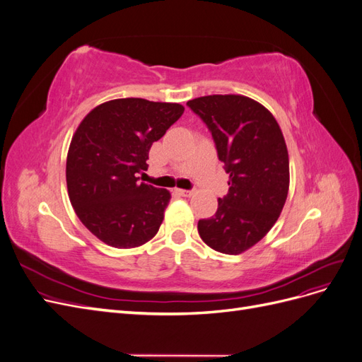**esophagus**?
Returning a JSON list of instances; mask_svg holds the SVG:
<instances>
[{
  "label": "esophagus",
  "mask_w": 362,
  "mask_h": 362,
  "mask_svg": "<svg viewBox=\"0 0 362 362\" xmlns=\"http://www.w3.org/2000/svg\"><path fill=\"white\" fill-rule=\"evenodd\" d=\"M181 196H192L194 192L193 190H182V189H180V190H177Z\"/></svg>",
  "instance_id": "obj_1"
}]
</instances>
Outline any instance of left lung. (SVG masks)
<instances>
[{
    "mask_svg": "<svg viewBox=\"0 0 362 362\" xmlns=\"http://www.w3.org/2000/svg\"><path fill=\"white\" fill-rule=\"evenodd\" d=\"M187 105L210 129L217 157L229 173V190L217 211L198 222L211 249L238 255L276 223L290 185L288 151L276 119L243 95H208Z\"/></svg>",
    "mask_w": 362,
    "mask_h": 362,
    "instance_id": "8db88e82",
    "label": "left lung"
}]
</instances>
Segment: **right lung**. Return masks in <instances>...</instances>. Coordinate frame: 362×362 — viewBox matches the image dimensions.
Listing matches in <instances>:
<instances>
[{"instance_id": "right-lung-1", "label": "right lung", "mask_w": 362, "mask_h": 362, "mask_svg": "<svg viewBox=\"0 0 362 362\" xmlns=\"http://www.w3.org/2000/svg\"><path fill=\"white\" fill-rule=\"evenodd\" d=\"M182 113L181 104L122 98L95 107L76 128L66 160L69 199L105 245L137 247L158 233L170 193L137 175L148 169L152 144Z\"/></svg>"}]
</instances>
